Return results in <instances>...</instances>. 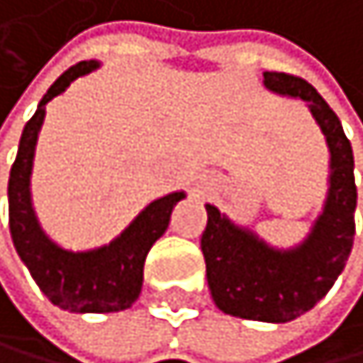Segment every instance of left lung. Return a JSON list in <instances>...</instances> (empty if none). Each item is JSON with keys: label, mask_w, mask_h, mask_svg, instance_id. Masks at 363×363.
<instances>
[{"label": "left lung", "mask_w": 363, "mask_h": 363, "mask_svg": "<svg viewBox=\"0 0 363 363\" xmlns=\"http://www.w3.org/2000/svg\"><path fill=\"white\" fill-rule=\"evenodd\" d=\"M263 84L279 96L301 98L321 127L330 151L328 196L301 245L277 250L220 214L207 209L201 250L214 303L232 317L286 323L315 308L346 267L354 236V160L342 122L313 84L288 73H263Z\"/></svg>", "instance_id": "1"}]
</instances>
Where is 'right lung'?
Listing matches in <instances>:
<instances>
[{
	"mask_svg": "<svg viewBox=\"0 0 363 363\" xmlns=\"http://www.w3.org/2000/svg\"><path fill=\"white\" fill-rule=\"evenodd\" d=\"M98 67L100 62L96 60L79 62L50 84L38 104V111L21 131L17 158L9 178V223L13 245L48 301L69 313H118L131 308L143 290L147 252L164 234L176 203L185 199V191H174L149 203L118 238L108 245L86 252L60 247L40 228L30 201V172L46 104L67 91L73 79L96 71Z\"/></svg>",
	"mask_w": 363,
	"mask_h": 363,
	"instance_id": "obj_1",
	"label": "right lung"
}]
</instances>
